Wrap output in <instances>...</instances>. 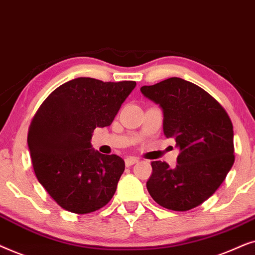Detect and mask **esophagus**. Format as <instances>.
I'll use <instances>...</instances> for the list:
<instances>
[{
	"label": "esophagus",
	"instance_id": "34e87169",
	"mask_svg": "<svg viewBox=\"0 0 255 255\" xmlns=\"http://www.w3.org/2000/svg\"><path fill=\"white\" fill-rule=\"evenodd\" d=\"M138 159L136 157H127L125 159V163L127 167H131V165L135 164V163H137Z\"/></svg>",
	"mask_w": 255,
	"mask_h": 255
}]
</instances>
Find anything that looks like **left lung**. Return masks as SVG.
I'll return each instance as SVG.
<instances>
[{
  "label": "left lung",
  "mask_w": 255,
  "mask_h": 255,
  "mask_svg": "<svg viewBox=\"0 0 255 255\" xmlns=\"http://www.w3.org/2000/svg\"><path fill=\"white\" fill-rule=\"evenodd\" d=\"M141 92L162 107L164 135L181 150L174 169L151 162L148 192L163 208L188 211L211 197L232 168V121L215 98L181 78L142 86Z\"/></svg>",
  "instance_id": "obj_1"
}]
</instances>
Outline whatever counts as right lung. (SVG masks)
Segmentation results:
<instances>
[{"mask_svg":"<svg viewBox=\"0 0 255 255\" xmlns=\"http://www.w3.org/2000/svg\"><path fill=\"white\" fill-rule=\"evenodd\" d=\"M136 83L77 78L57 87L33 115L28 145L33 171L51 198L77 215L104 208L125 171L118 155L92 149L97 127L113 122Z\"/></svg>","mask_w":255,"mask_h":255,"instance_id":"right-lung-1","label":"right lung"}]
</instances>
